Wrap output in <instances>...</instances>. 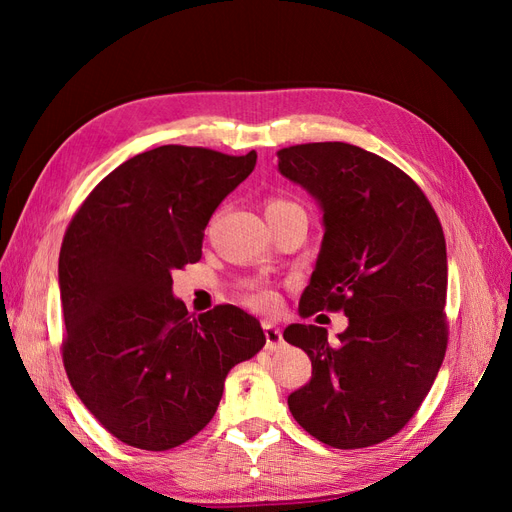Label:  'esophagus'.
<instances>
[{
	"label": "esophagus",
	"instance_id": "esophagus-1",
	"mask_svg": "<svg viewBox=\"0 0 512 512\" xmlns=\"http://www.w3.org/2000/svg\"><path fill=\"white\" fill-rule=\"evenodd\" d=\"M262 331H265V337H267V350H280L284 346L282 331L277 329L275 324L262 322Z\"/></svg>",
	"mask_w": 512,
	"mask_h": 512
}]
</instances>
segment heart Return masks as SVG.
I'll use <instances>...</instances> for the list:
<instances>
[{
    "label": "heart",
    "instance_id": "1",
    "mask_svg": "<svg viewBox=\"0 0 512 512\" xmlns=\"http://www.w3.org/2000/svg\"><path fill=\"white\" fill-rule=\"evenodd\" d=\"M294 203L286 198H269L267 200V213L275 211V209H284V207H292ZM243 301L254 307V309H275L280 299H277V294L269 288H252L243 294Z\"/></svg>",
    "mask_w": 512,
    "mask_h": 512
}]
</instances>
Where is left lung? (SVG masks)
<instances>
[{
  "label": "left lung",
  "instance_id": "1",
  "mask_svg": "<svg viewBox=\"0 0 512 512\" xmlns=\"http://www.w3.org/2000/svg\"><path fill=\"white\" fill-rule=\"evenodd\" d=\"M280 173L312 192L324 239L299 312H344L327 329L290 324L284 339L312 359V378L288 395L309 436L333 448L393 438L421 408L448 344L446 241L429 198L404 170L348 143L277 151Z\"/></svg>",
  "mask_w": 512,
  "mask_h": 512
}]
</instances>
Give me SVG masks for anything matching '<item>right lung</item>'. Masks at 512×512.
<instances>
[{
    "label": "right lung",
    "instance_id": "obj_1",
    "mask_svg": "<svg viewBox=\"0 0 512 512\" xmlns=\"http://www.w3.org/2000/svg\"><path fill=\"white\" fill-rule=\"evenodd\" d=\"M254 166L256 151L162 145L108 173L66 228L61 359L85 408L123 444L168 451L194 438L228 371L267 342L243 309L196 318L170 292V273L200 260L213 211Z\"/></svg>",
    "mask_w": 512,
    "mask_h": 512
}]
</instances>
